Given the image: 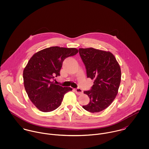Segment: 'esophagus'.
Returning <instances> with one entry per match:
<instances>
[{"label":"esophagus","instance_id":"34e87169","mask_svg":"<svg viewBox=\"0 0 149 149\" xmlns=\"http://www.w3.org/2000/svg\"><path fill=\"white\" fill-rule=\"evenodd\" d=\"M74 91H75L76 93V94H77V95H81V94L83 93V90H82L81 89L79 88H76V89H74Z\"/></svg>","mask_w":149,"mask_h":149}]
</instances>
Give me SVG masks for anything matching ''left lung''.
I'll use <instances>...</instances> for the list:
<instances>
[{
	"instance_id": "8db88e82",
	"label": "left lung",
	"mask_w": 149,
	"mask_h": 149,
	"mask_svg": "<svg viewBox=\"0 0 149 149\" xmlns=\"http://www.w3.org/2000/svg\"><path fill=\"white\" fill-rule=\"evenodd\" d=\"M81 58L85 65L88 78L94 80L93 85L84 93L89 97V103L83 107L90 112L105 109L118 94L121 81V70L114 56L92 47L80 48Z\"/></svg>"
}]
</instances>
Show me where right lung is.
<instances>
[{
    "instance_id": "obj_1",
    "label": "right lung",
    "mask_w": 149,
    "mask_h": 149,
    "mask_svg": "<svg viewBox=\"0 0 149 149\" xmlns=\"http://www.w3.org/2000/svg\"><path fill=\"white\" fill-rule=\"evenodd\" d=\"M76 48L52 46L34 54L24 69L23 77L26 93L39 110L44 112L54 111L60 106L64 95L72 91L52 81L60 76L64 60L76 55Z\"/></svg>"
}]
</instances>
